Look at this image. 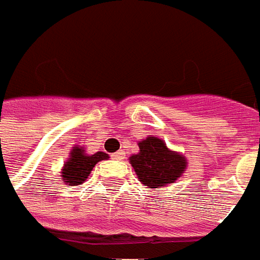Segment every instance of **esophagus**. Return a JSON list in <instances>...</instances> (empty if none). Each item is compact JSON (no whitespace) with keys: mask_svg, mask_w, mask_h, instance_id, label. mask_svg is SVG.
Listing matches in <instances>:
<instances>
[{"mask_svg":"<svg viewBox=\"0 0 260 260\" xmlns=\"http://www.w3.org/2000/svg\"><path fill=\"white\" fill-rule=\"evenodd\" d=\"M123 156H125V152H122V151H118V152L112 153V158L116 160H121L123 159Z\"/></svg>","mask_w":260,"mask_h":260,"instance_id":"esophagus-1","label":"esophagus"}]
</instances>
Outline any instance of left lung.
I'll return each instance as SVG.
<instances>
[{
  "instance_id": "1",
  "label": "left lung",
  "mask_w": 260,
  "mask_h": 260,
  "mask_svg": "<svg viewBox=\"0 0 260 260\" xmlns=\"http://www.w3.org/2000/svg\"><path fill=\"white\" fill-rule=\"evenodd\" d=\"M139 181L145 186L159 188L174 183L185 171L186 159L169 151L165 142L156 137H148L139 142V153L129 158Z\"/></svg>"
}]
</instances>
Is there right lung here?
Masks as SVG:
<instances>
[{
  "mask_svg": "<svg viewBox=\"0 0 260 260\" xmlns=\"http://www.w3.org/2000/svg\"><path fill=\"white\" fill-rule=\"evenodd\" d=\"M105 152H96L93 155H86L85 151L79 146H74L71 151V156L68 162H65V167L62 169V179L67 185L70 186H77L89 176L92 168L100 162V160L108 159Z\"/></svg>",
  "mask_w": 260,
  "mask_h": 260,
  "instance_id": "obj_1",
  "label": "right lung"
}]
</instances>
